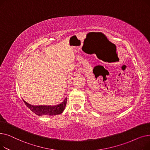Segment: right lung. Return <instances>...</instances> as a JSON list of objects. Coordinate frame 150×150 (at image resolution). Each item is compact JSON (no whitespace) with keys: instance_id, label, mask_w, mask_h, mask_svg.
Masks as SVG:
<instances>
[{"instance_id":"right-lung-1","label":"right lung","mask_w":150,"mask_h":150,"mask_svg":"<svg viewBox=\"0 0 150 150\" xmlns=\"http://www.w3.org/2000/svg\"><path fill=\"white\" fill-rule=\"evenodd\" d=\"M26 106L39 116L42 115H56L60 114L64 110L67 103V98L64 99L62 103L56 106H33L24 101Z\"/></svg>"}]
</instances>
